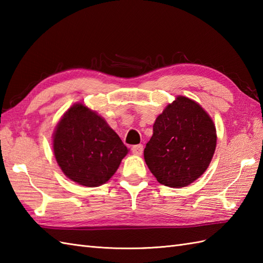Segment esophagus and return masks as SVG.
I'll use <instances>...</instances> for the list:
<instances>
[{"instance_id":"esophagus-1","label":"esophagus","mask_w":263,"mask_h":263,"mask_svg":"<svg viewBox=\"0 0 263 263\" xmlns=\"http://www.w3.org/2000/svg\"><path fill=\"white\" fill-rule=\"evenodd\" d=\"M132 153L138 156H141L143 153V146L142 144H137V146L132 147Z\"/></svg>"}]
</instances>
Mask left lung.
I'll use <instances>...</instances> for the list:
<instances>
[{
    "instance_id": "left-lung-1",
    "label": "left lung",
    "mask_w": 263,
    "mask_h": 263,
    "mask_svg": "<svg viewBox=\"0 0 263 263\" xmlns=\"http://www.w3.org/2000/svg\"><path fill=\"white\" fill-rule=\"evenodd\" d=\"M217 144L215 123L201 105L177 96L157 116L144 161L163 185L184 187L208 168Z\"/></svg>"
}]
</instances>
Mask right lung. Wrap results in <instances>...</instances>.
Returning <instances> with one entry per match:
<instances>
[{"label":"right lung","mask_w":263,"mask_h":263,"mask_svg":"<svg viewBox=\"0 0 263 263\" xmlns=\"http://www.w3.org/2000/svg\"><path fill=\"white\" fill-rule=\"evenodd\" d=\"M53 152L66 177L95 187L115 174L128 149L104 117L83 103H76L55 127Z\"/></svg>","instance_id":"add662e5"}]
</instances>
